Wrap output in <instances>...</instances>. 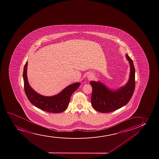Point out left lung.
Returning <instances> with one entry per match:
<instances>
[{
    "instance_id": "obj_1",
    "label": "left lung",
    "mask_w": 159,
    "mask_h": 159,
    "mask_svg": "<svg viewBox=\"0 0 159 159\" xmlns=\"http://www.w3.org/2000/svg\"><path fill=\"white\" fill-rule=\"evenodd\" d=\"M130 65V78L127 84L116 91L109 90L100 82L91 81L92 87L91 104L94 109L102 113L115 111L130 101L135 88V69L132 59L126 54Z\"/></svg>"
}]
</instances>
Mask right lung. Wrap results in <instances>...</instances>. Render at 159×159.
<instances>
[{"instance_id": "obj_1", "label": "right lung", "mask_w": 159, "mask_h": 159, "mask_svg": "<svg viewBox=\"0 0 159 159\" xmlns=\"http://www.w3.org/2000/svg\"><path fill=\"white\" fill-rule=\"evenodd\" d=\"M27 61L24 66L23 77L25 91L29 102L43 111L52 113H61L65 111L69 105L71 94L80 86V83L71 84L56 96H43L35 92L29 85L27 76Z\"/></svg>"}]
</instances>
